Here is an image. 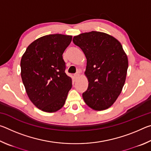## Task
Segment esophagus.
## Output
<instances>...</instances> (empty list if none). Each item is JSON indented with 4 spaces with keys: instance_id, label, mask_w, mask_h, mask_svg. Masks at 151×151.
<instances>
[{
    "instance_id": "obj_1",
    "label": "esophagus",
    "mask_w": 151,
    "mask_h": 151,
    "mask_svg": "<svg viewBox=\"0 0 151 151\" xmlns=\"http://www.w3.org/2000/svg\"><path fill=\"white\" fill-rule=\"evenodd\" d=\"M79 76V75L77 73V74H75V75H74V77H75V79H76Z\"/></svg>"
}]
</instances>
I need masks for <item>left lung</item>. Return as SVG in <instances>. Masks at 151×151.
Returning <instances> with one entry per match:
<instances>
[{
	"mask_svg": "<svg viewBox=\"0 0 151 151\" xmlns=\"http://www.w3.org/2000/svg\"><path fill=\"white\" fill-rule=\"evenodd\" d=\"M73 41L86 58L88 86L83 93L84 101L95 111L107 109L116 101L126 80L129 63L121 42L97 31L75 36Z\"/></svg>",
	"mask_w": 151,
	"mask_h": 151,
	"instance_id": "8db88e82",
	"label": "left lung"
}]
</instances>
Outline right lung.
Segmentation results:
<instances>
[{"label": "right lung", "mask_w": 151, "mask_h": 151, "mask_svg": "<svg viewBox=\"0 0 151 151\" xmlns=\"http://www.w3.org/2000/svg\"><path fill=\"white\" fill-rule=\"evenodd\" d=\"M71 40L69 35H46L33 41L22 55V83L30 101L42 111L60 110L72 87V79L66 75L63 58Z\"/></svg>", "instance_id": "1"}]
</instances>
